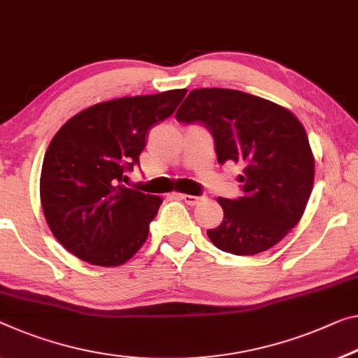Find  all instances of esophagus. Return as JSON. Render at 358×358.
<instances>
[{
  "instance_id": "34e87169",
  "label": "esophagus",
  "mask_w": 358,
  "mask_h": 358,
  "mask_svg": "<svg viewBox=\"0 0 358 358\" xmlns=\"http://www.w3.org/2000/svg\"><path fill=\"white\" fill-rule=\"evenodd\" d=\"M179 198H180V200H184V201L187 203V205H190V206H195V205H198V203H200V201L203 200V196L187 195V194H180Z\"/></svg>"
}]
</instances>
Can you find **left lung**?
<instances>
[{
    "instance_id": "obj_1",
    "label": "left lung",
    "mask_w": 358,
    "mask_h": 358,
    "mask_svg": "<svg viewBox=\"0 0 358 358\" xmlns=\"http://www.w3.org/2000/svg\"><path fill=\"white\" fill-rule=\"evenodd\" d=\"M180 123L210 131L219 163L243 164V196L217 198L224 221L208 236L236 256L262 252L304 214L313 187V155L304 126L289 110L235 90H194L176 112Z\"/></svg>"
}]
</instances>
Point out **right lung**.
Instances as JSON below:
<instances>
[{"mask_svg": "<svg viewBox=\"0 0 358 358\" xmlns=\"http://www.w3.org/2000/svg\"><path fill=\"white\" fill-rule=\"evenodd\" d=\"M187 90L122 97L71 117L45 153L41 206L59 243L94 266H120L145 243L162 198L128 189L147 133L174 113Z\"/></svg>", "mask_w": 358, "mask_h": 358, "instance_id": "obj_1", "label": "right lung"}]
</instances>
